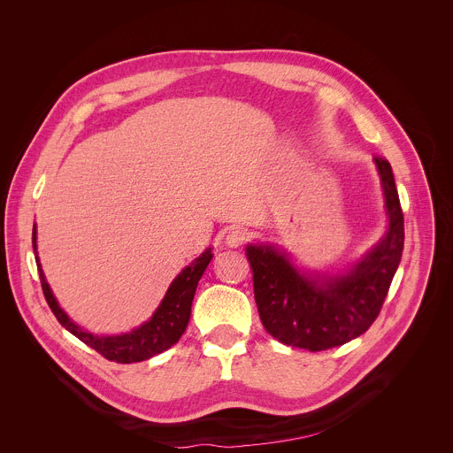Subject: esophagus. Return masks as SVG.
<instances>
[{"label": "esophagus", "mask_w": 453, "mask_h": 453, "mask_svg": "<svg viewBox=\"0 0 453 453\" xmlns=\"http://www.w3.org/2000/svg\"><path fill=\"white\" fill-rule=\"evenodd\" d=\"M248 241V231L242 227H233L227 234H226V246L227 248H241L244 246Z\"/></svg>", "instance_id": "obj_1"}]
</instances>
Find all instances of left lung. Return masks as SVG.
<instances>
[{"instance_id": "left-lung-1", "label": "left lung", "mask_w": 453, "mask_h": 453, "mask_svg": "<svg viewBox=\"0 0 453 453\" xmlns=\"http://www.w3.org/2000/svg\"><path fill=\"white\" fill-rule=\"evenodd\" d=\"M382 183L388 227L364 257L334 272H304L273 244H248L258 316L284 345L325 350L343 345L374 323L403 250V214L391 165L374 157Z\"/></svg>"}]
</instances>
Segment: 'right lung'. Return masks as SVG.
Returning <instances> with one entry per match:
<instances>
[{"label": "right lung", "mask_w": 453, "mask_h": 453, "mask_svg": "<svg viewBox=\"0 0 453 453\" xmlns=\"http://www.w3.org/2000/svg\"><path fill=\"white\" fill-rule=\"evenodd\" d=\"M33 250L36 255L38 273L42 280V290L45 296L47 304L60 321V325L69 330L71 334L77 336L81 342L89 345L97 352H101L104 358L117 364H134L149 360L152 356L171 349L187 328V323L190 319V306H193L195 292L198 287V280L202 279L205 268L209 266L212 251L207 248L200 257H196L193 263L185 266L176 279L171 282L169 290H166L165 297L161 299L159 306L154 311L152 318L142 325L135 326L130 332H123V334H111V336H99L93 332L82 328L71 319L57 301L50 282L45 280L38 251H36V224L33 227Z\"/></svg>", "instance_id": "right-lung-1"}]
</instances>
